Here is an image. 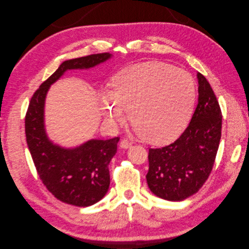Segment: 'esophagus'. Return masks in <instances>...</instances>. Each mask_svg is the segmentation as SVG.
Masks as SVG:
<instances>
[{
  "mask_svg": "<svg viewBox=\"0 0 249 249\" xmlns=\"http://www.w3.org/2000/svg\"><path fill=\"white\" fill-rule=\"evenodd\" d=\"M121 147H122L123 149L131 148V147H132V143H131V142H129L128 140L124 139V140H122V141H121Z\"/></svg>",
  "mask_w": 249,
  "mask_h": 249,
  "instance_id": "1",
  "label": "esophagus"
}]
</instances>
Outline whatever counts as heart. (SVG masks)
Wrapping results in <instances>:
<instances>
[{
  "mask_svg": "<svg viewBox=\"0 0 249 249\" xmlns=\"http://www.w3.org/2000/svg\"><path fill=\"white\" fill-rule=\"evenodd\" d=\"M196 97L191 74L172 65L144 62L118 72L111 90H102L100 109L107 122H122L125 110L141 137L165 144L178 137L191 117Z\"/></svg>",
  "mask_w": 249,
  "mask_h": 249,
  "instance_id": "b5f03b06",
  "label": "heart"
}]
</instances>
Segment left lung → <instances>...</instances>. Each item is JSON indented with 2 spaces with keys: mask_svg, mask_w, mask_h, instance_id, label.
Listing matches in <instances>:
<instances>
[{
  "mask_svg": "<svg viewBox=\"0 0 249 249\" xmlns=\"http://www.w3.org/2000/svg\"><path fill=\"white\" fill-rule=\"evenodd\" d=\"M198 102L191 123L174 143L149 149L150 191L180 202L198 192L214 166L221 139L222 112L210 83L197 73Z\"/></svg>",
  "mask_w": 249,
  "mask_h": 249,
  "instance_id": "obj_1",
  "label": "left lung"
}]
</instances>
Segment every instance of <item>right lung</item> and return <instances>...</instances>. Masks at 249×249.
I'll return each instance as SVG.
<instances>
[{
    "label": "right lung",
    "mask_w": 249,
    "mask_h": 249,
    "mask_svg": "<svg viewBox=\"0 0 249 249\" xmlns=\"http://www.w3.org/2000/svg\"><path fill=\"white\" fill-rule=\"evenodd\" d=\"M110 57L109 53H103L65 61L34 92L25 116L27 145L39 178L57 199L76 207L94 205L107 193L108 165L120 138L92 139L73 149L54 145L44 128L46 93L66 71L93 68Z\"/></svg>",
    "instance_id": "add662e5"
}]
</instances>
